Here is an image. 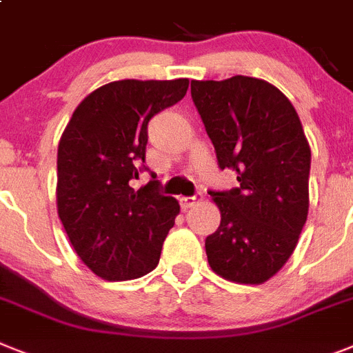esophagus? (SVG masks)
Instances as JSON below:
<instances>
[{
	"mask_svg": "<svg viewBox=\"0 0 353 353\" xmlns=\"http://www.w3.org/2000/svg\"><path fill=\"white\" fill-rule=\"evenodd\" d=\"M195 201H197V197H181V199H179V203H181L183 210H188L194 206Z\"/></svg>",
	"mask_w": 353,
	"mask_h": 353,
	"instance_id": "1",
	"label": "esophagus"
}]
</instances>
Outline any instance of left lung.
<instances>
[{"mask_svg": "<svg viewBox=\"0 0 353 353\" xmlns=\"http://www.w3.org/2000/svg\"><path fill=\"white\" fill-rule=\"evenodd\" d=\"M192 100L219 168L239 186L213 192L221 226L206 236L210 268L236 283H263L294 251L309 213L310 147L285 94L253 77L192 81Z\"/></svg>", "mask_w": 353, "mask_h": 353, "instance_id": "8db88e82", "label": "left lung"}]
</instances>
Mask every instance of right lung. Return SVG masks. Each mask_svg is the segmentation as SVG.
I'll return each instance as SVG.
<instances>
[{
    "instance_id": "1",
    "label": "right lung",
    "mask_w": 353,
    "mask_h": 353,
    "mask_svg": "<svg viewBox=\"0 0 353 353\" xmlns=\"http://www.w3.org/2000/svg\"><path fill=\"white\" fill-rule=\"evenodd\" d=\"M188 79L117 81L75 109L57 150V210L73 250L109 282L134 280L159 262L179 213L158 192L156 174L131 186L145 167L150 118L186 94Z\"/></svg>"
}]
</instances>
